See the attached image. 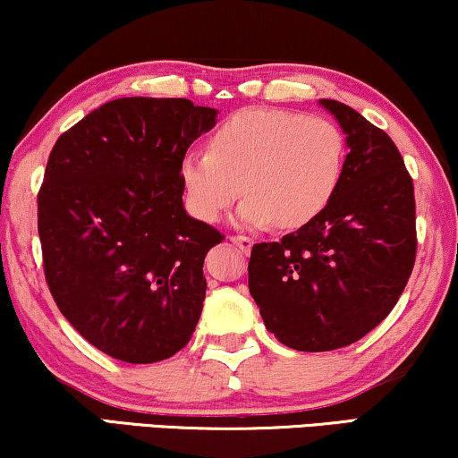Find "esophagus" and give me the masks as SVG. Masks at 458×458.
Returning <instances> with one entry per match:
<instances>
[{"mask_svg":"<svg viewBox=\"0 0 458 458\" xmlns=\"http://www.w3.org/2000/svg\"><path fill=\"white\" fill-rule=\"evenodd\" d=\"M229 242L235 243V246L240 248L243 254H248L250 250H252V243H254L252 237H248V235H229Z\"/></svg>","mask_w":458,"mask_h":458,"instance_id":"1","label":"esophagus"}]
</instances>
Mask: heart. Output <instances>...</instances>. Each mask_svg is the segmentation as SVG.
Returning a JSON list of instances; mask_svg holds the SVG:
<instances>
[{
  "label": "heart",
  "mask_w": 458,
  "mask_h": 458,
  "mask_svg": "<svg viewBox=\"0 0 458 458\" xmlns=\"http://www.w3.org/2000/svg\"><path fill=\"white\" fill-rule=\"evenodd\" d=\"M344 166L346 140L329 118L246 108L218 124L206 152L185 156L181 177L199 221H218L243 191V225L296 229L327 208Z\"/></svg>",
  "instance_id": "heart-1"
}]
</instances>
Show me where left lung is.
I'll list each match as a JSON object with an SVG mask.
<instances>
[{
    "instance_id": "1",
    "label": "left lung",
    "mask_w": 458,
    "mask_h": 458,
    "mask_svg": "<svg viewBox=\"0 0 458 458\" xmlns=\"http://www.w3.org/2000/svg\"><path fill=\"white\" fill-rule=\"evenodd\" d=\"M321 104L346 133L342 183L321 215L281 242L254 243L248 287L287 348L327 352L377 327L417 256L415 187L390 135L350 106Z\"/></svg>"
}]
</instances>
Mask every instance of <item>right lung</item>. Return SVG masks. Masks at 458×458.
Listing matches in <instances>:
<instances>
[{"mask_svg":"<svg viewBox=\"0 0 458 458\" xmlns=\"http://www.w3.org/2000/svg\"><path fill=\"white\" fill-rule=\"evenodd\" d=\"M216 110L121 98L62 133L37 196L43 271L68 323L112 359L148 365L187 346L204 259L225 240L183 208V165Z\"/></svg>","mask_w":458,"mask_h":458,"instance_id":"add662e5","label":"right lung"}]
</instances>
